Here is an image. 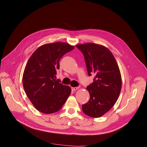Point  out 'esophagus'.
<instances>
[{
	"label": "esophagus",
	"mask_w": 147,
	"mask_h": 147,
	"mask_svg": "<svg viewBox=\"0 0 147 147\" xmlns=\"http://www.w3.org/2000/svg\"><path fill=\"white\" fill-rule=\"evenodd\" d=\"M78 89H79V87H72L71 88V89L73 91H76V90H78Z\"/></svg>",
	"instance_id": "1"
}]
</instances>
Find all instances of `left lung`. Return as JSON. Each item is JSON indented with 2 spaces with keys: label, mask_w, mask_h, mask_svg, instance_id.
<instances>
[{
  "label": "left lung",
  "mask_w": 147,
  "mask_h": 147,
  "mask_svg": "<svg viewBox=\"0 0 147 147\" xmlns=\"http://www.w3.org/2000/svg\"><path fill=\"white\" fill-rule=\"evenodd\" d=\"M84 56L89 76L95 74L94 82L86 87L90 98L82 105L86 115L101 117L109 111L119 95L122 80L119 67L107 47L94 43L76 45Z\"/></svg>",
  "instance_id": "8db88e82"
}]
</instances>
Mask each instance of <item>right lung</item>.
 Returning a JSON list of instances; mask_svg holds the SVG:
<instances>
[{
  "instance_id": "right-lung-1",
  "label": "right lung",
  "mask_w": 147,
  "mask_h": 147,
  "mask_svg": "<svg viewBox=\"0 0 147 147\" xmlns=\"http://www.w3.org/2000/svg\"><path fill=\"white\" fill-rule=\"evenodd\" d=\"M74 49L67 42L46 44L38 47L29 59L23 75V85L38 111L46 114L58 112L69 96L71 88L55 78L60 59Z\"/></svg>"
}]
</instances>
